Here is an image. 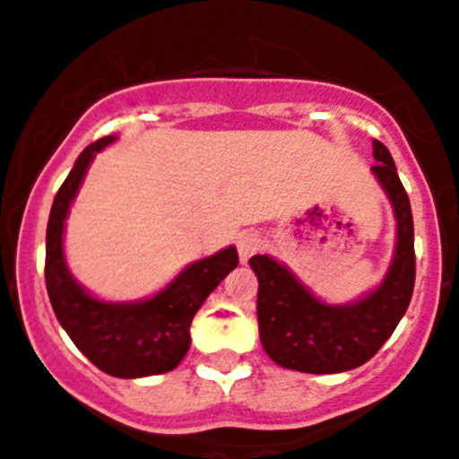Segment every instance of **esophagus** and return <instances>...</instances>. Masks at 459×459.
<instances>
[{"label":"esophagus","mask_w":459,"mask_h":459,"mask_svg":"<svg viewBox=\"0 0 459 459\" xmlns=\"http://www.w3.org/2000/svg\"><path fill=\"white\" fill-rule=\"evenodd\" d=\"M260 247H263V238L255 230H244L242 235H238V254L242 263H247L251 255L258 254Z\"/></svg>","instance_id":"34e87169"}]
</instances>
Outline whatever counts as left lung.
<instances>
[{
	"label": "left lung",
	"instance_id": "8db88e82",
	"mask_svg": "<svg viewBox=\"0 0 459 459\" xmlns=\"http://www.w3.org/2000/svg\"><path fill=\"white\" fill-rule=\"evenodd\" d=\"M371 167L396 220V244L376 290L351 303H326L272 255H254L258 276V328L263 349L276 365L303 374H340L365 365L403 319L414 290V221L408 192L392 153L374 140Z\"/></svg>",
	"mask_w": 459,
	"mask_h": 459
}]
</instances>
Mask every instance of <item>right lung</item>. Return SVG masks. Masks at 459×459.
Here are the masks:
<instances>
[{"label":"right lung","instance_id":"right-lung-1","mask_svg":"<svg viewBox=\"0 0 459 459\" xmlns=\"http://www.w3.org/2000/svg\"><path fill=\"white\" fill-rule=\"evenodd\" d=\"M115 140L106 135L88 144L56 192L47 224L45 281L56 319L94 367L115 378H144L181 365L192 342V319L210 292L238 267V249L226 247L190 263L149 299L115 303L90 294L67 267L63 233L90 162Z\"/></svg>","mask_w":459,"mask_h":459}]
</instances>
